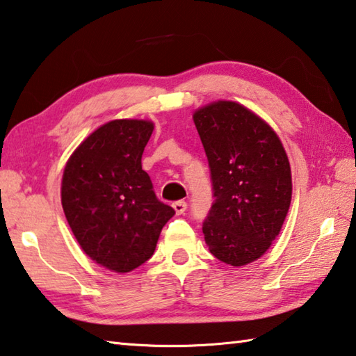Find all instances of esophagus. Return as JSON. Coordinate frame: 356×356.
Listing matches in <instances>:
<instances>
[{"label":"esophagus","mask_w":356,"mask_h":356,"mask_svg":"<svg viewBox=\"0 0 356 356\" xmlns=\"http://www.w3.org/2000/svg\"><path fill=\"white\" fill-rule=\"evenodd\" d=\"M186 207L188 205H186L185 200H177V202L172 204V209L177 213V215H184V213L186 211Z\"/></svg>","instance_id":"esophagus-1"}]
</instances>
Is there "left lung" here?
<instances>
[{"label": "left lung", "mask_w": 356, "mask_h": 356, "mask_svg": "<svg viewBox=\"0 0 356 356\" xmlns=\"http://www.w3.org/2000/svg\"><path fill=\"white\" fill-rule=\"evenodd\" d=\"M193 120L215 197L202 224L205 243L219 261L244 266L270 248L288 215V156L273 127L238 102H211Z\"/></svg>", "instance_id": "left-lung-1"}]
</instances>
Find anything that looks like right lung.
<instances>
[{
	"label": "right lung",
	"mask_w": 356,
	"mask_h": 356,
	"mask_svg": "<svg viewBox=\"0 0 356 356\" xmlns=\"http://www.w3.org/2000/svg\"><path fill=\"white\" fill-rule=\"evenodd\" d=\"M154 124L113 120L77 146L62 177V207L82 250L113 273L149 260L172 207L160 202L141 156Z\"/></svg>",
	"instance_id": "add662e5"
}]
</instances>
